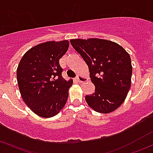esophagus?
<instances>
[{"label":"esophagus","mask_w":153,"mask_h":153,"mask_svg":"<svg viewBox=\"0 0 153 153\" xmlns=\"http://www.w3.org/2000/svg\"><path fill=\"white\" fill-rule=\"evenodd\" d=\"M76 79L78 82L82 83V82H84V81H86L87 78H85V77H84V76H80V75H78V76L76 77Z\"/></svg>","instance_id":"34e87169"}]
</instances>
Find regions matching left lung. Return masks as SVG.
<instances>
[{"label":"left lung","instance_id":"obj_1","mask_svg":"<svg viewBox=\"0 0 153 153\" xmlns=\"http://www.w3.org/2000/svg\"><path fill=\"white\" fill-rule=\"evenodd\" d=\"M70 44L89 69L95 92L86 95L92 109L109 113L124 101L131 86L132 67L126 51L112 41L98 38L72 39Z\"/></svg>","mask_w":153,"mask_h":153}]
</instances>
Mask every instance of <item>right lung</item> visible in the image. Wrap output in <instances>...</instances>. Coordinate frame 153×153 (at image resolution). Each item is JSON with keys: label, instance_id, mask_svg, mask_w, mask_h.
<instances>
[{"label": "right lung", "instance_id": "right-lung-1", "mask_svg": "<svg viewBox=\"0 0 153 153\" xmlns=\"http://www.w3.org/2000/svg\"><path fill=\"white\" fill-rule=\"evenodd\" d=\"M69 41H48L31 48L21 58L17 80L21 97L28 107L43 118L56 115L65 106L72 80L62 77L59 60Z\"/></svg>", "mask_w": 153, "mask_h": 153}]
</instances>
